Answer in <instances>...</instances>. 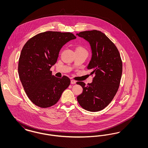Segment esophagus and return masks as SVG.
Listing matches in <instances>:
<instances>
[{
    "mask_svg": "<svg viewBox=\"0 0 148 148\" xmlns=\"http://www.w3.org/2000/svg\"><path fill=\"white\" fill-rule=\"evenodd\" d=\"M71 84H75L76 83V81H75L74 80H71Z\"/></svg>",
    "mask_w": 148,
    "mask_h": 148,
    "instance_id": "obj_1",
    "label": "esophagus"
}]
</instances>
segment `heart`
<instances>
[{
  "mask_svg": "<svg viewBox=\"0 0 148 148\" xmlns=\"http://www.w3.org/2000/svg\"><path fill=\"white\" fill-rule=\"evenodd\" d=\"M78 50V51H85V52H86V53H87L86 50L84 48H83V47H81V46H79V47H77V48H76V50Z\"/></svg>",
  "mask_w": 148,
  "mask_h": 148,
  "instance_id": "1",
  "label": "heart"
}]
</instances>
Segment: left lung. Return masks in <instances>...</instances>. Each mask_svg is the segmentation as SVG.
<instances>
[{"label": "left lung", "mask_w": 148, "mask_h": 148, "mask_svg": "<svg viewBox=\"0 0 148 148\" xmlns=\"http://www.w3.org/2000/svg\"><path fill=\"white\" fill-rule=\"evenodd\" d=\"M77 35L89 42L92 51L87 68L94 74L92 83L81 85L83 92L77 100L83 109L95 112L104 109L112 101L119 87L123 64L116 47L103 33L93 30L81 32Z\"/></svg>", "instance_id": "1"}]
</instances>
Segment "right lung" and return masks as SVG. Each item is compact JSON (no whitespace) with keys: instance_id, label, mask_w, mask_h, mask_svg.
I'll use <instances>...</instances> for the list:
<instances>
[{"instance_id":"add662e5","label":"right lung","mask_w":148,"mask_h":148,"mask_svg":"<svg viewBox=\"0 0 148 148\" xmlns=\"http://www.w3.org/2000/svg\"><path fill=\"white\" fill-rule=\"evenodd\" d=\"M75 38L69 32L48 31L34 36L24 45L18 74L28 97L35 106L46 108L55 105L70 85L69 77H56L50 69L56 63L64 45Z\"/></svg>"}]
</instances>
